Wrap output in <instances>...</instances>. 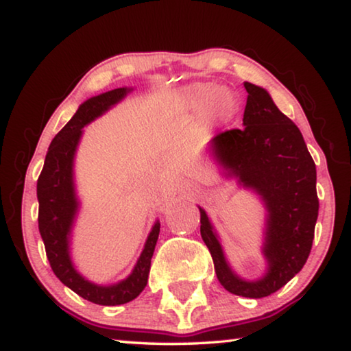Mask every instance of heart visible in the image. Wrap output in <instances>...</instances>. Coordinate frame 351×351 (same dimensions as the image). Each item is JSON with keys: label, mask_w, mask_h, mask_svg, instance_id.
I'll return each instance as SVG.
<instances>
[{"label": "heart", "mask_w": 351, "mask_h": 351, "mask_svg": "<svg viewBox=\"0 0 351 351\" xmlns=\"http://www.w3.org/2000/svg\"><path fill=\"white\" fill-rule=\"evenodd\" d=\"M169 104L171 114L178 118H197L214 104V110L219 117L227 119L232 117L237 107L232 94L209 83H193L176 88L169 93Z\"/></svg>", "instance_id": "heart-1"}]
</instances>
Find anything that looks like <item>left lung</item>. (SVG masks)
<instances>
[{
    "mask_svg": "<svg viewBox=\"0 0 351 351\" xmlns=\"http://www.w3.org/2000/svg\"><path fill=\"white\" fill-rule=\"evenodd\" d=\"M244 88V128L216 135L209 149L223 175L258 193L268 211L263 243L268 271L261 279L244 280L233 273L206 213L198 209L219 282L233 295L257 300L282 289L309 257L318 217L317 170L298 125L268 91L249 82Z\"/></svg>",
    "mask_w": 351,
    "mask_h": 351,
    "instance_id": "8db88e82",
    "label": "left lung"
}]
</instances>
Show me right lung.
<instances>
[{
	"label": "right lung",
	"mask_w": 351,
	"mask_h": 351,
	"mask_svg": "<svg viewBox=\"0 0 351 351\" xmlns=\"http://www.w3.org/2000/svg\"><path fill=\"white\" fill-rule=\"evenodd\" d=\"M129 91H132V88H117L83 102L71 121L51 140L45 156L44 169L38 180L39 232L51 269L62 284L75 291L78 296L101 306L125 304L143 291L148 284L151 258L160 232V223L156 221L132 273L114 285L93 284L78 274L72 265L69 241L78 211L74 186V156L77 145L80 142L83 128L124 99Z\"/></svg>",
	"instance_id": "1"
}]
</instances>
